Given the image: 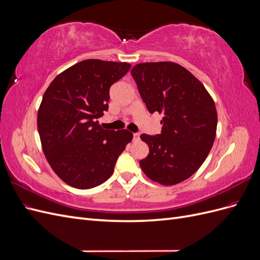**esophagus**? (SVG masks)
<instances>
[{
	"label": "esophagus",
	"instance_id": "obj_1",
	"mask_svg": "<svg viewBox=\"0 0 260 260\" xmlns=\"http://www.w3.org/2000/svg\"><path fill=\"white\" fill-rule=\"evenodd\" d=\"M139 138H140V135H139V133H133V140H135V141H138V140H139Z\"/></svg>",
	"mask_w": 260,
	"mask_h": 260
}]
</instances>
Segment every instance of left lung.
Returning <instances> with one entry per match:
<instances>
[{
	"instance_id": "1",
	"label": "left lung",
	"mask_w": 260,
	"mask_h": 260,
	"mask_svg": "<svg viewBox=\"0 0 260 260\" xmlns=\"http://www.w3.org/2000/svg\"><path fill=\"white\" fill-rule=\"evenodd\" d=\"M131 75L147 111L164 115L160 135H141L149 153L140 166L162 185L182 182L198 171L214 144L218 119L214 100L176 62H143Z\"/></svg>"
}]
</instances>
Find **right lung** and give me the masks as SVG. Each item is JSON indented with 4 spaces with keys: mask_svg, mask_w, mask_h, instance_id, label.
Listing matches in <instances>:
<instances>
[{
    "mask_svg": "<svg viewBox=\"0 0 260 260\" xmlns=\"http://www.w3.org/2000/svg\"><path fill=\"white\" fill-rule=\"evenodd\" d=\"M128 62L85 59L59 74L46 89L38 112L44 155L64 182L76 188L104 183L133 138L128 130H105L109 89L129 72Z\"/></svg>",
    "mask_w": 260,
    "mask_h": 260,
    "instance_id": "1",
    "label": "right lung"
}]
</instances>
